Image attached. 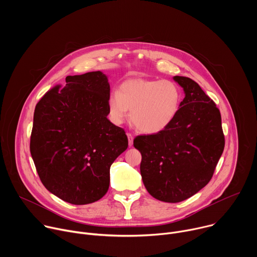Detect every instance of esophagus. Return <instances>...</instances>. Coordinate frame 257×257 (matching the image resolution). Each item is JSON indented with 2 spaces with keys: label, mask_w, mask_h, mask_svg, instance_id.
I'll return each mask as SVG.
<instances>
[{
  "label": "esophagus",
  "mask_w": 257,
  "mask_h": 257,
  "mask_svg": "<svg viewBox=\"0 0 257 257\" xmlns=\"http://www.w3.org/2000/svg\"><path fill=\"white\" fill-rule=\"evenodd\" d=\"M127 136H128V143H129V146H132L133 145V135L131 133H127Z\"/></svg>",
  "instance_id": "1"
}]
</instances>
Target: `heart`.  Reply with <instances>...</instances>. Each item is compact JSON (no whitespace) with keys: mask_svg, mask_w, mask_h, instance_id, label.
<instances>
[{"mask_svg":"<svg viewBox=\"0 0 257 257\" xmlns=\"http://www.w3.org/2000/svg\"><path fill=\"white\" fill-rule=\"evenodd\" d=\"M183 94L169 79L133 78L124 81L119 91L108 97V115L121 124L131 109V122L141 132L155 134L167 129L177 117Z\"/></svg>","mask_w":257,"mask_h":257,"instance_id":"obj_1","label":"heart"}]
</instances>
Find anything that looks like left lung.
Returning <instances> with one entry per match:
<instances>
[{
	"instance_id": "8db88e82",
	"label": "left lung",
	"mask_w": 257,
	"mask_h": 257,
	"mask_svg": "<svg viewBox=\"0 0 257 257\" xmlns=\"http://www.w3.org/2000/svg\"><path fill=\"white\" fill-rule=\"evenodd\" d=\"M184 89L180 111L165 130L138 135L140 173L149 193L165 202L185 200L210 181L225 148L222 118L214 101L192 79L175 76Z\"/></svg>"
}]
</instances>
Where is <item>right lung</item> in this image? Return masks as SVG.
I'll return each instance as SVG.
<instances>
[{
  "mask_svg": "<svg viewBox=\"0 0 257 257\" xmlns=\"http://www.w3.org/2000/svg\"><path fill=\"white\" fill-rule=\"evenodd\" d=\"M36 103L30 154L44 186L72 204L100 199L109 168L127 150L123 128L108 115L109 84L100 71L66 77Z\"/></svg>",
  "mask_w": 257,
  "mask_h": 257,
  "instance_id": "right-lung-1",
  "label": "right lung"
}]
</instances>
